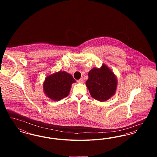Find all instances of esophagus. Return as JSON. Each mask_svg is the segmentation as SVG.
<instances>
[{"mask_svg": "<svg viewBox=\"0 0 157 157\" xmlns=\"http://www.w3.org/2000/svg\"><path fill=\"white\" fill-rule=\"evenodd\" d=\"M77 82H78V83H83V80L82 79H80L78 80Z\"/></svg>", "mask_w": 157, "mask_h": 157, "instance_id": "obj_1", "label": "esophagus"}]
</instances>
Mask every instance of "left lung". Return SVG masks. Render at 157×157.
Wrapping results in <instances>:
<instances>
[{"mask_svg":"<svg viewBox=\"0 0 157 157\" xmlns=\"http://www.w3.org/2000/svg\"><path fill=\"white\" fill-rule=\"evenodd\" d=\"M86 85L91 97L104 102L115 95L118 81L112 70L103 63L100 68L94 67L88 73Z\"/></svg>","mask_w":157,"mask_h":157,"instance_id":"1","label":"left lung"}]
</instances>
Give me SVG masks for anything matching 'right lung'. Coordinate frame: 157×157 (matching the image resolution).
<instances>
[{
    "instance_id": "right-lung-1",
    "label": "right lung",
    "mask_w": 157,
    "mask_h": 157,
    "mask_svg": "<svg viewBox=\"0 0 157 157\" xmlns=\"http://www.w3.org/2000/svg\"><path fill=\"white\" fill-rule=\"evenodd\" d=\"M75 82L72 75L60 71L46 77L43 89L46 97L58 101L68 96L72 84Z\"/></svg>"
}]
</instances>
